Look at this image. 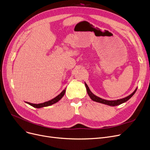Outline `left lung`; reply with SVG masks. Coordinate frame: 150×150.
<instances>
[{"label": "left lung", "mask_w": 150, "mask_h": 150, "mask_svg": "<svg viewBox=\"0 0 150 150\" xmlns=\"http://www.w3.org/2000/svg\"><path fill=\"white\" fill-rule=\"evenodd\" d=\"M84 84H85L88 94L90 97V98L92 99L93 101L99 102V103H103V104H105V105H109V106H112V107L119 105H120V104L126 102V101H127L129 99H131V97L133 96V95L136 92L137 89V88H136L135 91L131 94H130L129 96L125 97V98H122V99H118V100H105V99H103L100 98V97L94 95L90 91L88 86L87 85V84L85 82H84Z\"/></svg>", "instance_id": "1"}]
</instances>
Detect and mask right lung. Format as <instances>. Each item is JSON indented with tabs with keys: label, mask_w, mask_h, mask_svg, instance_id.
<instances>
[{
	"label": "right lung",
	"mask_w": 150,
	"mask_h": 150,
	"mask_svg": "<svg viewBox=\"0 0 150 150\" xmlns=\"http://www.w3.org/2000/svg\"><path fill=\"white\" fill-rule=\"evenodd\" d=\"M66 88H65V89H64L59 95L57 96L56 97H54V99H51L49 101L42 103H38V104L31 103L28 102H25V103H27L29 104V105L32 106L33 107L37 108H42V107H48V106L53 105V104L57 102L58 101H59L62 98V97L64 96L65 93H66Z\"/></svg>",
	"instance_id": "1"
}]
</instances>
